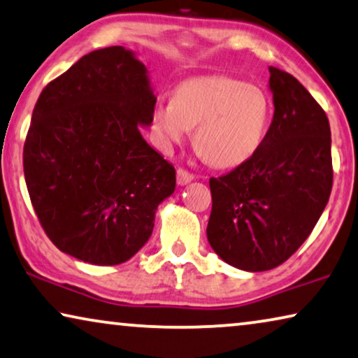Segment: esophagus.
Listing matches in <instances>:
<instances>
[{"mask_svg":"<svg viewBox=\"0 0 358 358\" xmlns=\"http://www.w3.org/2000/svg\"><path fill=\"white\" fill-rule=\"evenodd\" d=\"M194 178V175L191 173V172H188V170L186 169H178L177 170V181H178V185H186V183H189L191 180Z\"/></svg>","mask_w":358,"mask_h":358,"instance_id":"obj_1","label":"esophagus"}]
</instances>
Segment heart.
I'll return each instance as SVG.
<instances>
[{"label": "heart", "instance_id": "b5f03b06", "mask_svg": "<svg viewBox=\"0 0 358 358\" xmlns=\"http://www.w3.org/2000/svg\"><path fill=\"white\" fill-rule=\"evenodd\" d=\"M270 101L257 85L227 76L185 80L172 101L152 109L151 127L164 149L178 145L196 128L194 146L215 167H236L262 145Z\"/></svg>", "mask_w": 358, "mask_h": 358}]
</instances>
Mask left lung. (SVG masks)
Returning a JSON list of instances; mask_svg holds the SVG:
<instances>
[{
  "mask_svg": "<svg viewBox=\"0 0 358 358\" xmlns=\"http://www.w3.org/2000/svg\"><path fill=\"white\" fill-rule=\"evenodd\" d=\"M268 71L275 112L262 145L209 180L207 239L227 264L248 271L286 262L315 228L333 188L327 114L291 73Z\"/></svg>",
  "mask_w": 358,
  "mask_h": 358,
  "instance_id": "obj_1",
  "label": "left lung"
}]
</instances>
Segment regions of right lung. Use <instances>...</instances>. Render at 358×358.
Segmentation results:
<instances>
[{
  "mask_svg": "<svg viewBox=\"0 0 358 358\" xmlns=\"http://www.w3.org/2000/svg\"><path fill=\"white\" fill-rule=\"evenodd\" d=\"M156 96L124 46L85 55L43 88L24 143L27 189L55 246L94 265L124 264L145 246L175 167L151 148Z\"/></svg>",
  "mask_w": 358,
  "mask_h": 358,
  "instance_id": "right-lung-1",
  "label": "right lung"
}]
</instances>
